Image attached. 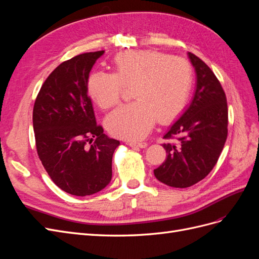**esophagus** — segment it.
<instances>
[{
  "label": "esophagus",
  "instance_id": "34e87169",
  "mask_svg": "<svg viewBox=\"0 0 259 259\" xmlns=\"http://www.w3.org/2000/svg\"><path fill=\"white\" fill-rule=\"evenodd\" d=\"M131 147H139V148H146L148 144L146 142H128Z\"/></svg>",
  "mask_w": 259,
  "mask_h": 259
}]
</instances>
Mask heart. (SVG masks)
Listing matches in <instances>:
<instances>
[{
  "mask_svg": "<svg viewBox=\"0 0 259 259\" xmlns=\"http://www.w3.org/2000/svg\"><path fill=\"white\" fill-rule=\"evenodd\" d=\"M192 84V69L186 59L155 51H128L116 55L113 73H93L88 83L92 99L104 109L121 101L125 88L132 89V104L107 116L112 135L137 140L155 121L165 123L185 107Z\"/></svg>",
  "mask_w": 259,
  "mask_h": 259,
  "instance_id": "heart-1",
  "label": "heart"
}]
</instances>
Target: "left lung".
Returning <instances> with one entry per match:
<instances>
[{
  "instance_id": "8db88e82",
  "label": "left lung",
  "mask_w": 259,
  "mask_h": 259,
  "mask_svg": "<svg viewBox=\"0 0 259 259\" xmlns=\"http://www.w3.org/2000/svg\"><path fill=\"white\" fill-rule=\"evenodd\" d=\"M189 58L197 72V90L189 108L164 135L167 158L154 169L156 179L175 188L205 178L228 135V106L221 82L202 59L192 53Z\"/></svg>"
}]
</instances>
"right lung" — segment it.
<instances>
[{
    "mask_svg": "<svg viewBox=\"0 0 259 259\" xmlns=\"http://www.w3.org/2000/svg\"><path fill=\"white\" fill-rule=\"evenodd\" d=\"M105 51L80 54L48 76L33 107L37 155L61 190L77 197L110 183L112 155L120 145L96 123L88 92L91 70Z\"/></svg>",
    "mask_w": 259,
    "mask_h": 259,
    "instance_id": "obj_1",
    "label": "right lung"
}]
</instances>
